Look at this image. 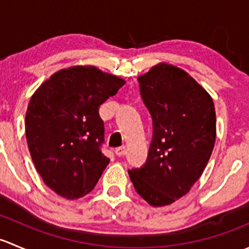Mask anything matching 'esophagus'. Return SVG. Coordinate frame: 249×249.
Listing matches in <instances>:
<instances>
[{
  "label": "esophagus",
  "instance_id": "esophagus-1",
  "mask_svg": "<svg viewBox=\"0 0 249 249\" xmlns=\"http://www.w3.org/2000/svg\"><path fill=\"white\" fill-rule=\"evenodd\" d=\"M125 153H126V148L125 147H119L115 149V154H117L118 157H123V155H125Z\"/></svg>",
  "mask_w": 249,
  "mask_h": 249
}]
</instances>
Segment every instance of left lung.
<instances>
[{
	"mask_svg": "<svg viewBox=\"0 0 249 249\" xmlns=\"http://www.w3.org/2000/svg\"><path fill=\"white\" fill-rule=\"evenodd\" d=\"M153 118L147 162L129 176L142 199L154 207L184 196L201 177L215 142L211 95L184 70L160 62L139 77Z\"/></svg>",
	"mask_w": 249,
	"mask_h": 249,
	"instance_id": "left-lung-1",
	"label": "left lung"
}]
</instances>
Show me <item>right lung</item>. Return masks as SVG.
Listing matches in <instances>:
<instances>
[{
  "instance_id": "1",
  "label": "right lung",
  "mask_w": 249,
  "mask_h": 249,
  "mask_svg": "<svg viewBox=\"0 0 249 249\" xmlns=\"http://www.w3.org/2000/svg\"><path fill=\"white\" fill-rule=\"evenodd\" d=\"M124 84L95 66H71L52 74L30 99V154L47 187L60 196L89 194L109 164L101 152L105 124L99 108Z\"/></svg>"
}]
</instances>
